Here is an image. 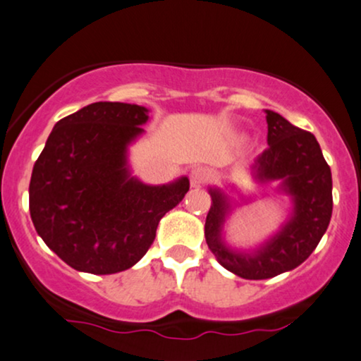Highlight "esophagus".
<instances>
[{
  "label": "esophagus",
  "mask_w": 361,
  "mask_h": 361,
  "mask_svg": "<svg viewBox=\"0 0 361 361\" xmlns=\"http://www.w3.org/2000/svg\"><path fill=\"white\" fill-rule=\"evenodd\" d=\"M208 178H209V171L207 170V168H203V166L193 168L190 173V183H191V186H195L196 188V186H202L207 183Z\"/></svg>",
  "instance_id": "esophagus-1"
}]
</instances>
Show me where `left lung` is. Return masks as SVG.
<instances>
[{
  "label": "left lung",
  "mask_w": 361,
  "mask_h": 361,
  "mask_svg": "<svg viewBox=\"0 0 361 361\" xmlns=\"http://www.w3.org/2000/svg\"><path fill=\"white\" fill-rule=\"evenodd\" d=\"M268 148L258 154L252 175L259 183L280 181V190L293 200L288 221L253 252H235L221 238L231 200L220 188H209L212 207L204 223L208 248L223 268L245 280H267L302 264L330 225L333 196L331 170L318 141L281 115L267 109Z\"/></svg>",
  "instance_id": "left-lung-1"
}]
</instances>
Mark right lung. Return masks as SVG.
I'll list each match as a JSON object with an SVG mask.
<instances>
[{
    "label": "right lung",
    "mask_w": 361,
    "mask_h": 361,
    "mask_svg": "<svg viewBox=\"0 0 361 361\" xmlns=\"http://www.w3.org/2000/svg\"><path fill=\"white\" fill-rule=\"evenodd\" d=\"M147 121L148 108L138 104L91 103L54 125L36 159L31 220L75 270L111 275L133 267L190 190L186 176L158 186L131 176L128 147Z\"/></svg>",
    "instance_id": "1"
}]
</instances>
